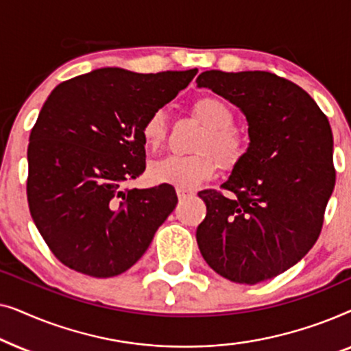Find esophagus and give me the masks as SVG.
Returning a JSON list of instances; mask_svg holds the SVG:
<instances>
[{"label":"esophagus","mask_w":351,"mask_h":351,"mask_svg":"<svg viewBox=\"0 0 351 351\" xmlns=\"http://www.w3.org/2000/svg\"><path fill=\"white\" fill-rule=\"evenodd\" d=\"M176 191H177V196H179V199H185V198H189V196H191L193 195V191L191 190H189V189H176Z\"/></svg>","instance_id":"obj_1"}]
</instances>
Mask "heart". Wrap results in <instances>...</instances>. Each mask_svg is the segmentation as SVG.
Instances as JSON below:
<instances>
[{
  "label": "heart",
  "mask_w": 351,
  "mask_h": 351,
  "mask_svg": "<svg viewBox=\"0 0 351 351\" xmlns=\"http://www.w3.org/2000/svg\"><path fill=\"white\" fill-rule=\"evenodd\" d=\"M193 114L206 128V132L196 142V155L167 156L152 166L150 176L160 184H169L177 189H193L210 179L217 169H232L244 155V142L233 129L234 113L223 99L203 95L191 105ZM167 132L166 114L156 110L142 124V137L148 148L155 150L165 142Z\"/></svg>",
  "instance_id": "1"
}]
</instances>
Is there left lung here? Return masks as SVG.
I'll list each match as a JSON object with an SVG mask.
<instances>
[{
    "instance_id": "obj_1",
    "label": "left lung",
    "mask_w": 351,
    "mask_h": 351,
    "mask_svg": "<svg viewBox=\"0 0 351 351\" xmlns=\"http://www.w3.org/2000/svg\"><path fill=\"white\" fill-rule=\"evenodd\" d=\"M209 88L247 119L249 147L222 189L198 196L201 256L220 276L257 285L294 267L313 247L335 185L329 121L300 86L270 71H203Z\"/></svg>"
}]
</instances>
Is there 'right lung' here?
<instances>
[{"instance_id":"obj_1","label":"right lung","mask_w":351,"mask_h":351,"mask_svg":"<svg viewBox=\"0 0 351 351\" xmlns=\"http://www.w3.org/2000/svg\"><path fill=\"white\" fill-rule=\"evenodd\" d=\"M198 70L99 69L64 81L28 143V208L52 254L94 278L121 275L177 204L174 186L124 189L145 171L142 124Z\"/></svg>"}]
</instances>
